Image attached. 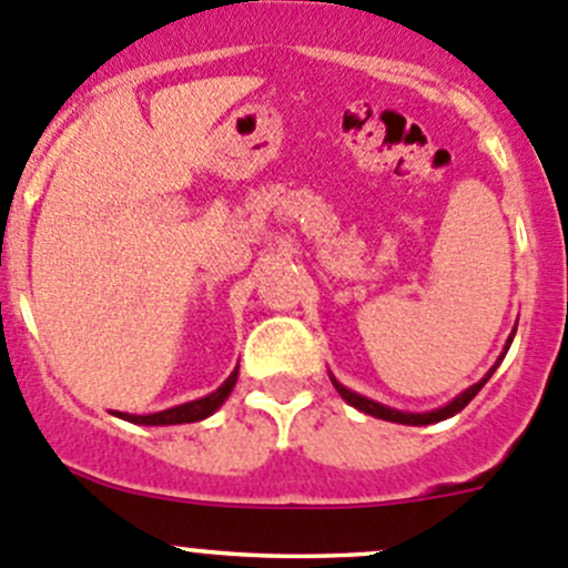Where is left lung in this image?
<instances>
[{
	"label": "left lung",
	"instance_id": "8db88e82",
	"mask_svg": "<svg viewBox=\"0 0 568 568\" xmlns=\"http://www.w3.org/2000/svg\"><path fill=\"white\" fill-rule=\"evenodd\" d=\"M514 335H516V327H514V333H510L508 344H505L503 355L497 357V363H494V366L488 368V374H486V377L480 379V383H475V385H471V388L460 390V394L455 396L453 402H447V405L436 407V410H424V413H407V410H396V407L379 405V402L368 399V396L357 394V390H349V388H346V385H341L338 379L333 377V374H329V379H333V385H335V390H338V394H341V399H344V402H349V405H352V407H357V410H361V413H368V416H374V418H385V422H396V424H410V427H422V424H436V422H444V418L455 416V413H460V410H464L466 405H469L471 399H475V396H477V390H480L483 385H486L488 379H491V374L497 372V366H499V363H503L505 352L510 349V341H514Z\"/></svg>",
	"mask_w": 568,
	"mask_h": 568
}]
</instances>
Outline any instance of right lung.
Segmentation results:
<instances>
[{"label":"right lung","mask_w":568,"mask_h":568,"mask_svg":"<svg viewBox=\"0 0 568 568\" xmlns=\"http://www.w3.org/2000/svg\"><path fill=\"white\" fill-rule=\"evenodd\" d=\"M235 379H239V366L233 368L227 379L219 385L216 390H211L207 396H200L194 402H185V405H174L166 407V410H158V413H146V416H135V413H121L115 410V416L124 418V422L132 424H146V427H163V424H191V422H202V418L213 416L219 407L224 405V399L230 396V390L235 388Z\"/></svg>","instance_id":"add662e5"}]
</instances>
